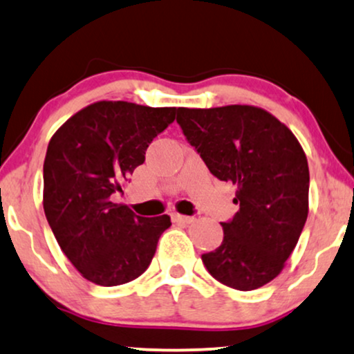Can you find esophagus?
Segmentation results:
<instances>
[{
  "mask_svg": "<svg viewBox=\"0 0 354 354\" xmlns=\"http://www.w3.org/2000/svg\"><path fill=\"white\" fill-rule=\"evenodd\" d=\"M171 218H173V222H176V223H192L194 222V217L183 216V214H178V212H174Z\"/></svg>",
  "mask_w": 354,
  "mask_h": 354,
  "instance_id": "obj_1",
  "label": "esophagus"
}]
</instances>
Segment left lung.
<instances>
[{
	"label": "left lung",
	"instance_id": "8db88e82",
	"mask_svg": "<svg viewBox=\"0 0 354 354\" xmlns=\"http://www.w3.org/2000/svg\"><path fill=\"white\" fill-rule=\"evenodd\" d=\"M178 124L210 173L236 186L240 210L222 222L223 241L203 254L218 283L253 290L274 279L308 214V165L288 125L257 106L178 107Z\"/></svg>",
	"mask_w": 354,
	"mask_h": 354
}]
</instances>
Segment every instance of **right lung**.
Segmentation results:
<instances>
[{
	"mask_svg": "<svg viewBox=\"0 0 354 354\" xmlns=\"http://www.w3.org/2000/svg\"><path fill=\"white\" fill-rule=\"evenodd\" d=\"M176 107L97 101L53 133L44 160V212L84 279L120 286L149 268L169 216L138 217L113 203L145 150L176 118Z\"/></svg>",
	"mask_w": 354,
	"mask_h": 354,
	"instance_id": "add662e5",
	"label": "right lung"
}]
</instances>
